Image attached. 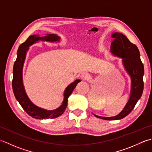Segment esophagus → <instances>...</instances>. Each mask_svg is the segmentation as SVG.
<instances>
[{"label": "esophagus", "instance_id": "1", "mask_svg": "<svg viewBox=\"0 0 152 152\" xmlns=\"http://www.w3.org/2000/svg\"><path fill=\"white\" fill-rule=\"evenodd\" d=\"M80 78L83 80H88L90 78V74L87 72H82L80 75Z\"/></svg>", "mask_w": 152, "mask_h": 152}]
</instances>
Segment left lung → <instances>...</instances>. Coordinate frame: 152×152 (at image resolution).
I'll use <instances>...</instances> for the list:
<instances>
[{
    "label": "left lung",
    "instance_id": "8db88e82",
    "mask_svg": "<svg viewBox=\"0 0 152 152\" xmlns=\"http://www.w3.org/2000/svg\"><path fill=\"white\" fill-rule=\"evenodd\" d=\"M113 38L111 45V53L113 55L122 58L124 69L131 79V89L129 101L119 114L111 117H100L94 115L96 117L104 120H119L126 117L134 107L140 99L144 90L143 76L144 65L140 59L138 47L132 43L125 35L121 33L115 32L111 35Z\"/></svg>",
    "mask_w": 152,
    "mask_h": 152
}]
</instances>
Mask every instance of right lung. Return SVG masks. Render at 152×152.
I'll return each instance as SVG.
<instances>
[{
    "instance_id": "1",
    "label": "right lung",
    "mask_w": 152,
    "mask_h": 152,
    "mask_svg": "<svg viewBox=\"0 0 152 152\" xmlns=\"http://www.w3.org/2000/svg\"><path fill=\"white\" fill-rule=\"evenodd\" d=\"M61 37L56 34H47L43 36L39 35H30L24 43L21 44L17 51V58L14 62L13 68L12 89L15 97L22 107L23 110L29 116L37 119L43 118H54L61 116L64 112L68 104V98L72 93L76 85L81 81L76 80L74 82L67 86L64 91V99L61 105L55 110H46L36 106L31 102L27 95L24 86L23 84V67L26 60V54L29 50V46L37 43L39 41H47V42H58Z\"/></svg>"
}]
</instances>
